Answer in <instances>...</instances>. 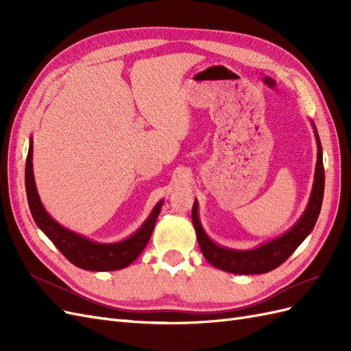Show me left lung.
Returning <instances> with one entry per match:
<instances>
[{
	"label": "left lung",
	"mask_w": 351,
	"mask_h": 351,
	"mask_svg": "<svg viewBox=\"0 0 351 351\" xmlns=\"http://www.w3.org/2000/svg\"><path fill=\"white\" fill-rule=\"evenodd\" d=\"M315 136L317 142V162L309 205H307L304 214L299 219V222H297L289 232H285L284 236L263 244V246L254 250H231L219 247L208 239L204 228H202L197 218V204L195 202L192 209L193 226L196 230L200 250L210 265H214V267L222 271L239 275L269 272L289 259L293 252L300 246V243L311 234V231L313 230L317 221V217H319L325 189L322 146L316 129Z\"/></svg>",
	"instance_id": "1"
}]
</instances>
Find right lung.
<instances>
[{"instance_id": "right-lung-1", "label": "right lung", "mask_w": 351, "mask_h": 351, "mask_svg": "<svg viewBox=\"0 0 351 351\" xmlns=\"http://www.w3.org/2000/svg\"><path fill=\"white\" fill-rule=\"evenodd\" d=\"M32 152H34V142L30 141L29 152L26 158L25 183L29 208L36 226L45 232V236L56 244V247L76 267L86 271H115L129 267V265L139 256L145 246L149 241L155 227L156 218L161 210L162 202L155 206L151 217L145 221V224L137 230L132 237L120 243L99 244L84 239L76 232H71L61 227L58 222L52 219L42 206L35 180L34 169H32Z\"/></svg>"}]
</instances>
